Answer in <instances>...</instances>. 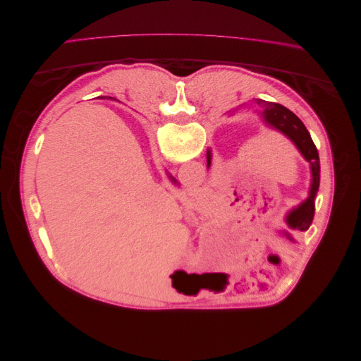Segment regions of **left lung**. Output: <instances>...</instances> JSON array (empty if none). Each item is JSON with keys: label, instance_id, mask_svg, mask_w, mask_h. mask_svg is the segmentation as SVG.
<instances>
[{"label": "left lung", "instance_id": "obj_1", "mask_svg": "<svg viewBox=\"0 0 361 361\" xmlns=\"http://www.w3.org/2000/svg\"><path fill=\"white\" fill-rule=\"evenodd\" d=\"M257 104L263 109L260 114L264 122L270 128L278 129L281 133L288 136V138L295 144V147L301 152V156L310 163V169H312L310 194H308V198L302 201L297 209L289 212V214L286 216V223L290 229L307 231L313 221L314 198L320 185V160H319L317 148L312 140L310 133H308L307 128L304 126V123L293 111L278 104V102H270L264 99H257ZM233 111H238V109ZM210 163H212V152L210 149H207V166H210ZM285 235L289 239H293V236H290L288 232Z\"/></svg>", "mask_w": 361, "mask_h": 361}]
</instances>
